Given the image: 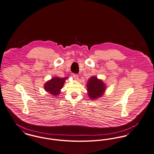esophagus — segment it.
Masks as SVG:
<instances>
[{
    "instance_id": "34e87169",
    "label": "esophagus",
    "mask_w": 154,
    "mask_h": 154,
    "mask_svg": "<svg viewBox=\"0 0 154 154\" xmlns=\"http://www.w3.org/2000/svg\"><path fill=\"white\" fill-rule=\"evenodd\" d=\"M72 76H73L74 79L75 80H79V75H78L77 74H72Z\"/></svg>"
}]
</instances>
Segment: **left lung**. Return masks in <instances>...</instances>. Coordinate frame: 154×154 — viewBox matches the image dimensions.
<instances>
[{"label": "left lung", "instance_id": "left-lung-1", "mask_svg": "<svg viewBox=\"0 0 154 154\" xmlns=\"http://www.w3.org/2000/svg\"><path fill=\"white\" fill-rule=\"evenodd\" d=\"M87 94L90 100H94L101 98L106 90V85L102 80L93 76L89 79L87 84Z\"/></svg>", "mask_w": 154, "mask_h": 154}]
</instances>
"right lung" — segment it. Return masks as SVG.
Returning <instances> with one entry per match:
<instances>
[{
    "mask_svg": "<svg viewBox=\"0 0 154 154\" xmlns=\"http://www.w3.org/2000/svg\"><path fill=\"white\" fill-rule=\"evenodd\" d=\"M67 79V77L64 78L54 77L45 84L44 88L45 91L51 95L50 96L53 95V97H57L60 94L61 90L63 87L66 80Z\"/></svg>",
    "mask_w": 154,
    "mask_h": 154,
    "instance_id": "obj_1",
    "label": "right lung"
}]
</instances>
